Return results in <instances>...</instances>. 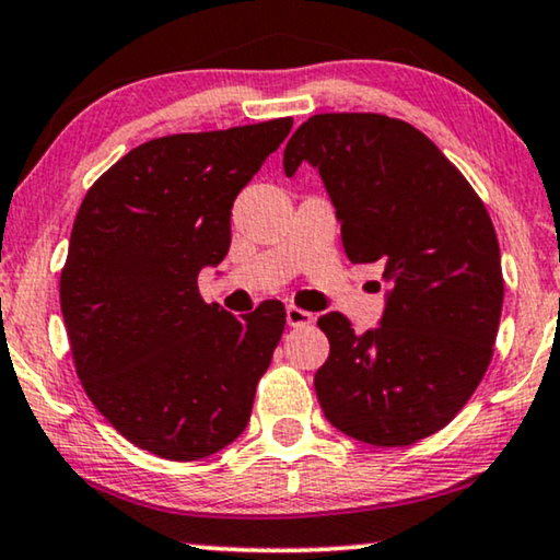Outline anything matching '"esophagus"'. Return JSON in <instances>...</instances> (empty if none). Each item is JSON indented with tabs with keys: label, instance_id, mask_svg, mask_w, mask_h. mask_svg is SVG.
Listing matches in <instances>:
<instances>
[{
	"label": "esophagus",
	"instance_id": "obj_1",
	"mask_svg": "<svg viewBox=\"0 0 560 560\" xmlns=\"http://www.w3.org/2000/svg\"><path fill=\"white\" fill-rule=\"evenodd\" d=\"M285 318H288V326H308V324H313V318L316 316H313L311 311L298 308V305H288Z\"/></svg>",
	"mask_w": 560,
	"mask_h": 560
}]
</instances>
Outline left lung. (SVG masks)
Here are the masks:
<instances>
[{"instance_id":"8db88e82","label":"left lung","mask_w":560,"mask_h":560,"mask_svg":"<svg viewBox=\"0 0 560 560\" xmlns=\"http://www.w3.org/2000/svg\"><path fill=\"white\" fill-rule=\"evenodd\" d=\"M318 171L351 262H382L380 326L318 318L331 354L316 372L328 423L370 446H410L448 425L485 377L504 282L492 219L446 155L385 114H316L282 167Z\"/></svg>"}]
</instances>
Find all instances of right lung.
Here are the masks:
<instances>
[{
	"label": "right lung",
	"mask_w": 560,
	"mask_h": 560,
	"mask_svg": "<svg viewBox=\"0 0 560 560\" xmlns=\"http://www.w3.org/2000/svg\"><path fill=\"white\" fill-rule=\"evenodd\" d=\"M293 119L158 137L129 150L75 213L60 311L89 400L160 458L196 462L240 439L285 305L236 318L198 272L232 244V206Z\"/></svg>",
	"instance_id": "right-lung-1"
}]
</instances>
